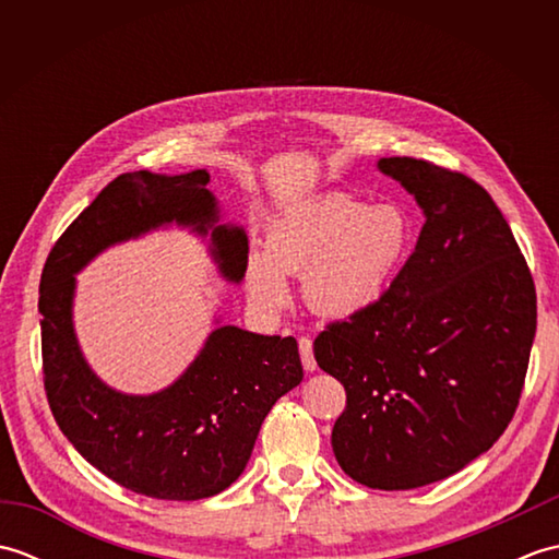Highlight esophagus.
Here are the masks:
<instances>
[{
    "label": "esophagus",
    "instance_id": "1",
    "mask_svg": "<svg viewBox=\"0 0 559 559\" xmlns=\"http://www.w3.org/2000/svg\"><path fill=\"white\" fill-rule=\"evenodd\" d=\"M298 346H300V358H302L305 372H314L317 370V360H314V353H312V341L307 338V336H302L298 341Z\"/></svg>",
    "mask_w": 559,
    "mask_h": 559
}]
</instances>
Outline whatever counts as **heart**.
<instances>
[{
	"instance_id": "1",
	"label": "heart",
	"mask_w": 559,
	"mask_h": 559,
	"mask_svg": "<svg viewBox=\"0 0 559 559\" xmlns=\"http://www.w3.org/2000/svg\"><path fill=\"white\" fill-rule=\"evenodd\" d=\"M415 242L408 213L326 194L283 213L266 233L264 252L245 264V293L259 314H278L290 300L286 276L302 278V300L329 322H353L384 302Z\"/></svg>"
}]
</instances>
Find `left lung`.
Masks as SVG:
<instances>
[{"label":"left lung","mask_w":559,"mask_h":559,"mask_svg":"<svg viewBox=\"0 0 559 559\" xmlns=\"http://www.w3.org/2000/svg\"><path fill=\"white\" fill-rule=\"evenodd\" d=\"M423 209L415 252L384 302L329 324L314 358L346 389L331 447L346 476L413 490L485 454L519 406L536 288L512 228L471 177L379 158Z\"/></svg>","instance_id":"obj_1"}]
</instances>
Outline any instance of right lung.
Wrapping results in <instances>:
<instances>
[{
	"mask_svg": "<svg viewBox=\"0 0 559 559\" xmlns=\"http://www.w3.org/2000/svg\"><path fill=\"white\" fill-rule=\"evenodd\" d=\"M206 185V170L120 175L59 237L40 278L45 391L59 430L103 476L156 500H204L230 488L273 403L302 382L293 336H261L218 319L187 370L153 394L105 384L79 346L76 273L108 247L177 225L209 240L225 281L245 278L247 235L223 223Z\"/></svg>",
	"mask_w": 559,
	"mask_h": 559,
	"instance_id": "right-lung-1",
	"label": "right lung"
}]
</instances>
